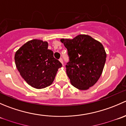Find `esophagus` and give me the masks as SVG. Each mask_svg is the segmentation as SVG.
Segmentation results:
<instances>
[{"label": "esophagus", "instance_id": "obj_1", "mask_svg": "<svg viewBox=\"0 0 126 126\" xmlns=\"http://www.w3.org/2000/svg\"><path fill=\"white\" fill-rule=\"evenodd\" d=\"M59 61L60 62H61V63H62V64H63V59H62V58H60L59 59Z\"/></svg>", "mask_w": 126, "mask_h": 126}]
</instances>
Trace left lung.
I'll use <instances>...</instances> for the list:
<instances>
[{"label": "left lung", "mask_w": 126, "mask_h": 126, "mask_svg": "<svg viewBox=\"0 0 126 126\" xmlns=\"http://www.w3.org/2000/svg\"><path fill=\"white\" fill-rule=\"evenodd\" d=\"M60 41L68 50L66 68L71 84L80 90L93 87L101 77L106 61L102 44L87 35Z\"/></svg>", "instance_id": "1"}]
</instances>
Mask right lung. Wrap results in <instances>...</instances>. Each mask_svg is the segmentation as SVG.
Masks as SVG:
<instances>
[{"label": "right lung", "instance_id": "right-lung-1", "mask_svg": "<svg viewBox=\"0 0 126 126\" xmlns=\"http://www.w3.org/2000/svg\"><path fill=\"white\" fill-rule=\"evenodd\" d=\"M16 68L27 83L36 89L50 85L62 64L54 57L48 43L39 39L27 42L16 51Z\"/></svg>", "mask_w": 126, "mask_h": 126}]
</instances>
